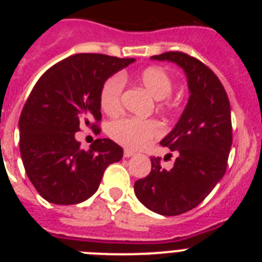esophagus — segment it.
<instances>
[{
    "instance_id": "34e87169",
    "label": "esophagus",
    "mask_w": 262,
    "mask_h": 262,
    "mask_svg": "<svg viewBox=\"0 0 262 262\" xmlns=\"http://www.w3.org/2000/svg\"><path fill=\"white\" fill-rule=\"evenodd\" d=\"M134 155H135V152L129 151V149H124V152H123V156L127 157V159H128V157H131V156H134Z\"/></svg>"
}]
</instances>
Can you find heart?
Returning <instances> with one entry per match:
<instances>
[{
    "label": "heart",
    "instance_id": "b5f03b06",
    "mask_svg": "<svg viewBox=\"0 0 262 262\" xmlns=\"http://www.w3.org/2000/svg\"><path fill=\"white\" fill-rule=\"evenodd\" d=\"M135 80L156 101L165 99L173 89L172 78L160 67H148L143 69L136 75ZM122 92H123V78L120 76H113L105 81L99 93V103L106 114L113 115L119 111ZM160 134H161L160 126L154 120L122 118L111 122L108 126V135L117 143L131 149L145 147L152 139L159 136Z\"/></svg>",
    "mask_w": 262,
    "mask_h": 262
}]
</instances>
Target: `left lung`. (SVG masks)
<instances>
[{
  "label": "left lung",
  "instance_id": "obj_1",
  "mask_svg": "<svg viewBox=\"0 0 262 262\" xmlns=\"http://www.w3.org/2000/svg\"><path fill=\"white\" fill-rule=\"evenodd\" d=\"M152 60L177 64L185 72L189 99L174 128L160 142L178 156L170 170L152 157L151 173L134 185L138 200L160 215H180L200 205L226 173L232 145L231 107L214 72L184 52Z\"/></svg>",
  "mask_w": 262,
  "mask_h": 262
}]
</instances>
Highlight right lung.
Returning <instances> with one entry per match:
<instances>
[{
    "label": "right lung",
    "mask_w": 262,
    "mask_h": 262,
    "mask_svg": "<svg viewBox=\"0 0 262 262\" xmlns=\"http://www.w3.org/2000/svg\"><path fill=\"white\" fill-rule=\"evenodd\" d=\"M101 53H77L51 67L31 90L19 117V149L31 184L46 201L75 205L93 195L120 145L97 139L81 149L76 133L101 120L99 93L108 77L133 64ZM99 131V129H98Z\"/></svg>",
    "instance_id": "right-lung-1"
}]
</instances>
